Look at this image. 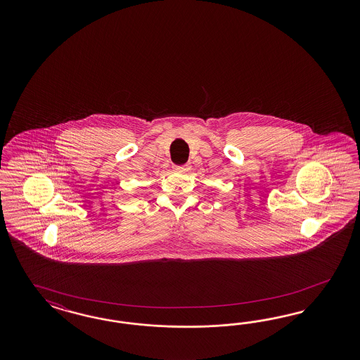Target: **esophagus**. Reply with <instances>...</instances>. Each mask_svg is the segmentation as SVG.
Returning a JSON list of instances; mask_svg holds the SVG:
<instances>
[{"label": "esophagus", "mask_w": 360, "mask_h": 360, "mask_svg": "<svg viewBox=\"0 0 360 360\" xmlns=\"http://www.w3.org/2000/svg\"><path fill=\"white\" fill-rule=\"evenodd\" d=\"M176 170H178V172H182V173H185V172L188 170V165H182V166H178V167H176Z\"/></svg>", "instance_id": "esophagus-1"}]
</instances>
